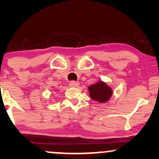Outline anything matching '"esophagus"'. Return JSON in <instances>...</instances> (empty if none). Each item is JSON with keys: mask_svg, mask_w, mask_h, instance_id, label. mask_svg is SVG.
Instances as JSON below:
<instances>
[{"mask_svg": "<svg viewBox=\"0 0 159 159\" xmlns=\"http://www.w3.org/2000/svg\"><path fill=\"white\" fill-rule=\"evenodd\" d=\"M79 85H80L79 82H77L75 81L71 82L70 83H69V87H71V88H77Z\"/></svg>", "mask_w": 159, "mask_h": 159, "instance_id": "esophagus-1", "label": "esophagus"}]
</instances>
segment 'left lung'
I'll return each mask as SVG.
<instances>
[{
    "instance_id": "obj_1",
    "label": "left lung",
    "mask_w": 159,
    "mask_h": 159,
    "mask_svg": "<svg viewBox=\"0 0 159 159\" xmlns=\"http://www.w3.org/2000/svg\"><path fill=\"white\" fill-rule=\"evenodd\" d=\"M88 90L91 98L100 103H106L113 95L112 88L101 80L89 86Z\"/></svg>"
}]
</instances>
